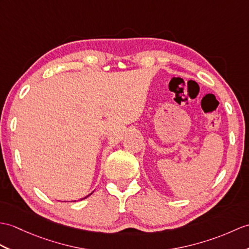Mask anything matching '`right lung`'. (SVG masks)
<instances>
[{"mask_svg": "<svg viewBox=\"0 0 249 249\" xmlns=\"http://www.w3.org/2000/svg\"><path fill=\"white\" fill-rule=\"evenodd\" d=\"M91 194H92V193H91ZM88 196H89V195H88ZM88 196H86V197H88ZM86 197H85V198H86ZM74 201H75V200H74Z\"/></svg>", "mask_w": 249, "mask_h": 249, "instance_id": "right-lung-1", "label": "right lung"}]
</instances>
